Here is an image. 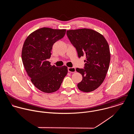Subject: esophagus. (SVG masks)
<instances>
[{
    "label": "esophagus",
    "instance_id": "esophagus-1",
    "mask_svg": "<svg viewBox=\"0 0 134 134\" xmlns=\"http://www.w3.org/2000/svg\"><path fill=\"white\" fill-rule=\"evenodd\" d=\"M68 71L69 72H75L76 71L75 68H74V67H72V68L68 67Z\"/></svg>",
    "mask_w": 134,
    "mask_h": 134
}]
</instances>
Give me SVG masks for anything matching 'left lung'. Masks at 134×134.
I'll list each match as a JSON object with an SVG mask.
<instances>
[{"label":"left lung","instance_id":"8db88e82","mask_svg":"<svg viewBox=\"0 0 134 134\" xmlns=\"http://www.w3.org/2000/svg\"><path fill=\"white\" fill-rule=\"evenodd\" d=\"M67 35L79 58L86 57L84 69H76L82 76L77 87L85 92L93 91L103 83L109 69L111 54L108 43L103 35L90 29L69 30Z\"/></svg>","mask_w":134,"mask_h":134}]
</instances>
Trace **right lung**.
I'll list each match as a JSON object with an SVG mask.
<instances>
[{"label":"right lung","instance_id":"obj_1","mask_svg":"<svg viewBox=\"0 0 134 134\" xmlns=\"http://www.w3.org/2000/svg\"><path fill=\"white\" fill-rule=\"evenodd\" d=\"M66 31L42 27L31 33L24 42L21 54L23 66L32 83L43 92L57 91L67 74V66L57 67L47 61L53 44L64 36Z\"/></svg>","mask_w":134,"mask_h":134}]
</instances>
